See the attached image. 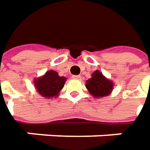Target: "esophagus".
<instances>
[{"label":"esophagus","instance_id":"34e87169","mask_svg":"<svg viewBox=\"0 0 150 150\" xmlns=\"http://www.w3.org/2000/svg\"><path fill=\"white\" fill-rule=\"evenodd\" d=\"M72 78V79H76V80H80V79H81V76H80V75H73Z\"/></svg>","mask_w":150,"mask_h":150}]
</instances>
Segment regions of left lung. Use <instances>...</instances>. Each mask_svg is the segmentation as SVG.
I'll use <instances>...</instances> for the list:
<instances>
[{
    "instance_id": "8db88e82",
    "label": "left lung",
    "mask_w": 150,
    "mask_h": 150,
    "mask_svg": "<svg viewBox=\"0 0 150 150\" xmlns=\"http://www.w3.org/2000/svg\"><path fill=\"white\" fill-rule=\"evenodd\" d=\"M86 88L94 98H103L108 96L113 89V83L107 78L99 70L92 73V77L86 81Z\"/></svg>"
}]
</instances>
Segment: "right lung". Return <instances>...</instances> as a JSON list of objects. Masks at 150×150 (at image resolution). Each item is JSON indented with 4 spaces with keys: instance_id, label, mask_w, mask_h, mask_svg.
Here are the masks:
<instances>
[{
    "instance_id": "obj_1",
    "label": "right lung",
    "mask_w": 150,
    "mask_h": 150,
    "mask_svg": "<svg viewBox=\"0 0 150 150\" xmlns=\"http://www.w3.org/2000/svg\"><path fill=\"white\" fill-rule=\"evenodd\" d=\"M66 80L67 78L59 76L56 71L49 70L42 76L34 79V87L42 97L52 98L59 95Z\"/></svg>"
}]
</instances>
